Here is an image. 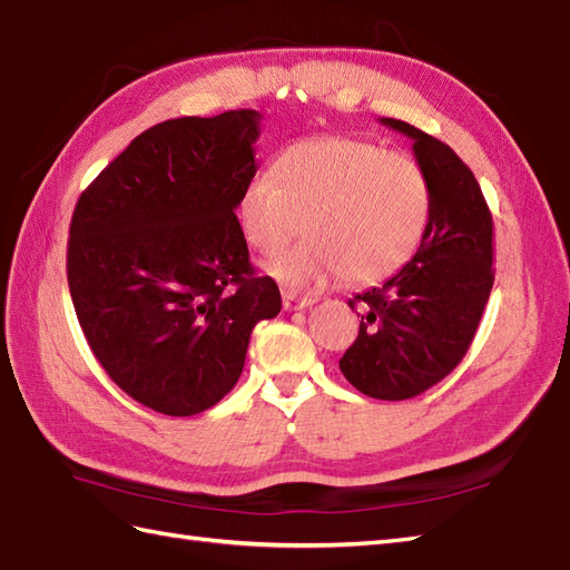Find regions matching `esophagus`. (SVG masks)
<instances>
[{
    "instance_id": "esophagus-1",
    "label": "esophagus",
    "mask_w": 570,
    "mask_h": 570,
    "mask_svg": "<svg viewBox=\"0 0 570 570\" xmlns=\"http://www.w3.org/2000/svg\"><path fill=\"white\" fill-rule=\"evenodd\" d=\"M282 301H284V311H301V308H308L315 303V298L296 296L294 291H282Z\"/></svg>"
}]
</instances>
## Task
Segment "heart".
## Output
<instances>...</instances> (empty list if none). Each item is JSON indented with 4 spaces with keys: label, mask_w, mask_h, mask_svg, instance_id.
<instances>
[{
    "label": "heart",
    "mask_w": 570,
    "mask_h": 570,
    "mask_svg": "<svg viewBox=\"0 0 570 570\" xmlns=\"http://www.w3.org/2000/svg\"><path fill=\"white\" fill-rule=\"evenodd\" d=\"M272 175H255L237 196V223L249 247L274 255L267 272L291 291L342 279L381 282L415 257L425 237L432 191L425 169L376 142L321 136L288 145Z\"/></svg>",
    "instance_id": "obj_1"
}]
</instances>
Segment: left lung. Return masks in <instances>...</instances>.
I'll return each instance as SVG.
<instances>
[{
  "mask_svg": "<svg viewBox=\"0 0 570 570\" xmlns=\"http://www.w3.org/2000/svg\"><path fill=\"white\" fill-rule=\"evenodd\" d=\"M413 140L432 210L415 257L383 286L356 294L360 335L340 360L356 391L405 401L464 360L493 288V216L473 171L446 142L399 118H381Z\"/></svg>",
  "mask_w": 570,
  "mask_h": 570,
  "instance_id": "8db88e82",
  "label": "left lung"
}]
</instances>
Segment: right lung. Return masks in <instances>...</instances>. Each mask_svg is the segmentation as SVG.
I'll use <instances>...</instances> for the list:
<instances>
[{"instance_id":"right-lung-1","label":"right lung","mask_w":570,"mask_h":570,"mask_svg":"<svg viewBox=\"0 0 570 570\" xmlns=\"http://www.w3.org/2000/svg\"><path fill=\"white\" fill-rule=\"evenodd\" d=\"M259 118L237 109L157 124L75 206L77 321L116 386L163 415L216 405L243 374L253 327L282 311L235 216L257 171Z\"/></svg>"}]
</instances>
